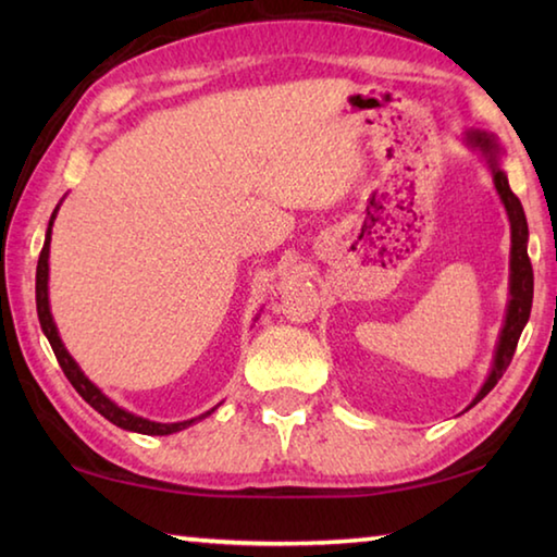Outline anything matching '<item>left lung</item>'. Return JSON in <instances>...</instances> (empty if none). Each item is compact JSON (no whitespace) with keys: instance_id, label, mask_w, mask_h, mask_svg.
I'll use <instances>...</instances> for the list:
<instances>
[{"instance_id":"8db88e82","label":"left lung","mask_w":557,"mask_h":557,"mask_svg":"<svg viewBox=\"0 0 557 557\" xmlns=\"http://www.w3.org/2000/svg\"><path fill=\"white\" fill-rule=\"evenodd\" d=\"M467 145L479 149L486 157V164L494 174V186L502 201L506 206L508 221H511V282H508V292H511V299H508V309H506V322L502 329V336H498V346H496V356H494V366L492 373H488L486 383L482 385V391L476 393V398L471 400V405H476L484 395L494 388L502 379L504 371L511 363L513 351L518 346V338H521L523 326L531 317V305H533V268L531 260H528V223H525V213L523 206L518 201V196L511 191L508 186L506 172L498 166V159H502V149H498L496 139L486 132L479 129H469L467 132ZM469 405V408H471Z\"/></svg>"}]
</instances>
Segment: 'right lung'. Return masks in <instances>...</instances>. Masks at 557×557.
<instances>
[{
    "label": "right lung",
    "instance_id": "add662e5",
    "mask_svg": "<svg viewBox=\"0 0 557 557\" xmlns=\"http://www.w3.org/2000/svg\"><path fill=\"white\" fill-rule=\"evenodd\" d=\"M55 213H59V206H55V211L49 221V231H46V240H44V248H41V256H39V265H36V312H39V322L46 338H49V344L53 348L55 358H59L61 369L65 373V379L71 381V385L83 400H86L90 408H96L102 418L110 420L112 425H117L122 430H129V432H139V435H172V432L178 430H186L188 425H194L196 420H203L209 418V414L219 408H211L209 412L199 414V418L194 420H184V422H152L147 418H139V414H132L127 410H122L120 405L112 403L106 393H102L96 383H90L86 379V373L78 369V363L73 361V356L65 351V346L59 336V329L53 324V317H51V307H49V248H51V225Z\"/></svg>",
    "mask_w": 557,
    "mask_h": 557
}]
</instances>
